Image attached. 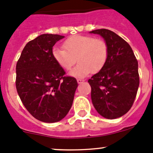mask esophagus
Returning <instances> with one entry per match:
<instances>
[{
    "label": "esophagus",
    "mask_w": 153,
    "mask_h": 153,
    "mask_svg": "<svg viewBox=\"0 0 153 153\" xmlns=\"http://www.w3.org/2000/svg\"><path fill=\"white\" fill-rule=\"evenodd\" d=\"M84 81V79H77V82L78 83V84H81V83H83Z\"/></svg>",
    "instance_id": "34e87169"
}]
</instances>
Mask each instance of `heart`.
Instances as JSON below:
<instances>
[{"label":"heart","instance_id":"heart-1","mask_svg":"<svg viewBox=\"0 0 153 153\" xmlns=\"http://www.w3.org/2000/svg\"><path fill=\"white\" fill-rule=\"evenodd\" d=\"M64 47H54L52 56L66 70L72 68L77 58L78 64L69 72V75L76 78H84L91 72H99L105 66L109 55L105 41L91 36L74 35L66 40Z\"/></svg>","mask_w":153,"mask_h":153}]
</instances>
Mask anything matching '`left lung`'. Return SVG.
I'll list each match as a JSON object with an SVG mask.
<instances>
[{"mask_svg": "<svg viewBox=\"0 0 153 153\" xmlns=\"http://www.w3.org/2000/svg\"><path fill=\"white\" fill-rule=\"evenodd\" d=\"M109 49L103 69L88 81L91 98L97 112L107 119L123 116L133 104L139 86L138 64L132 48L112 31L95 29Z\"/></svg>", "mask_w": 153, "mask_h": 153, "instance_id": "8db88e82", "label": "left lung"}]
</instances>
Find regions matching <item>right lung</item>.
<instances>
[{
  "mask_svg": "<svg viewBox=\"0 0 153 153\" xmlns=\"http://www.w3.org/2000/svg\"><path fill=\"white\" fill-rule=\"evenodd\" d=\"M64 36L43 34L29 41L16 65V89L23 104L36 119L62 120L72 105L78 82L52 56V47Z\"/></svg>",
  "mask_w": 153,
  "mask_h": 153,
  "instance_id": "add662e5",
  "label": "right lung"
}]
</instances>
